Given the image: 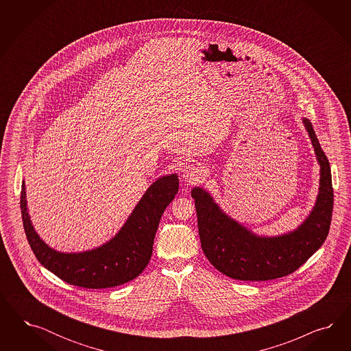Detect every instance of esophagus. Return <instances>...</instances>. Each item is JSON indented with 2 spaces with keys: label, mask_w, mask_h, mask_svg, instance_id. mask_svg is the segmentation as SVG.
<instances>
[{
  "label": "esophagus",
  "mask_w": 351,
  "mask_h": 351,
  "mask_svg": "<svg viewBox=\"0 0 351 351\" xmlns=\"http://www.w3.org/2000/svg\"><path fill=\"white\" fill-rule=\"evenodd\" d=\"M181 176L186 182H195L202 179L204 176V171L195 165H188L181 171Z\"/></svg>",
  "instance_id": "obj_1"
}]
</instances>
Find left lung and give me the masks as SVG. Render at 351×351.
Returning <instances> with one entry per match:
<instances>
[{
  "instance_id": "left-lung-1",
  "label": "left lung",
  "mask_w": 351,
  "mask_h": 351,
  "mask_svg": "<svg viewBox=\"0 0 351 351\" xmlns=\"http://www.w3.org/2000/svg\"><path fill=\"white\" fill-rule=\"evenodd\" d=\"M301 121L318 162L319 186L311 211L296 229L279 235H260L225 213L210 191L202 186L191 189L203 252L226 276L256 282L288 276L305 264L328 235L333 208L330 162L311 122L306 117Z\"/></svg>"
}]
</instances>
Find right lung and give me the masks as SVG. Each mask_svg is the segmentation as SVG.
Wrapping results in <instances>:
<instances>
[{
  "instance_id": "add662e5",
  "label": "right lung",
  "mask_w": 351,
  "mask_h": 351,
  "mask_svg": "<svg viewBox=\"0 0 351 351\" xmlns=\"http://www.w3.org/2000/svg\"><path fill=\"white\" fill-rule=\"evenodd\" d=\"M178 191L179 175L176 172L160 176L143 194L114 237L91 250L62 252L47 245L36 232L28 211L25 182L23 180V226L37 260L64 282L94 289L117 287L135 279L148 265L162 213Z\"/></svg>"
}]
</instances>
